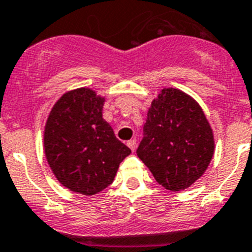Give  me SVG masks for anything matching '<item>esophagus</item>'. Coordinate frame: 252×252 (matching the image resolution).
<instances>
[{"mask_svg":"<svg viewBox=\"0 0 252 252\" xmlns=\"http://www.w3.org/2000/svg\"><path fill=\"white\" fill-rule=\"evenodd\" d=\"M127 146L131 148V150L135 151L136 150V140H135V138H132V140L127 141Z\"/></svg>","mask_w":252,"mask_h":252,"instance_id":"obj_1","label":"esophagus"}]
</instances>
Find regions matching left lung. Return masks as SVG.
Instances as JSON below:
<instances>
[{
  "label": "left lung",
  "instance_id": "left-lung-1",
  "mask_svg": "<svg viewBox=\"0 0 252 252\" xmlns=\"http://www.w3.org/2000/svg\"><path fill=\"white\" fill-rule=\"evenodd\" d=\"M137 156L156 181L183 190L204 174L214 155V136L202 107L179 89L164 88L151 104Z\"/></svg>",
  "mask_w": 252,
  "mask_h": 252
}]
</instances>
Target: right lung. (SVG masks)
<instances>
[{
  "instance_id": "1",
  "label": "right lung",
  "mask_w": 252,
  "mask_h": 252,
  "mask_svg": "<svg viewBox=\"0 0 252 252\" xmlns=\"http://www.w3.org/2000/svg\"><path fill=\"white\" fill-rule=\"evenodd\" d=\"M105 97L89 88L65 93L54 104L44 127V152L65 188L94 195L114 181L131 153L102 119Z\"/></svg>"
}]
</instances>
